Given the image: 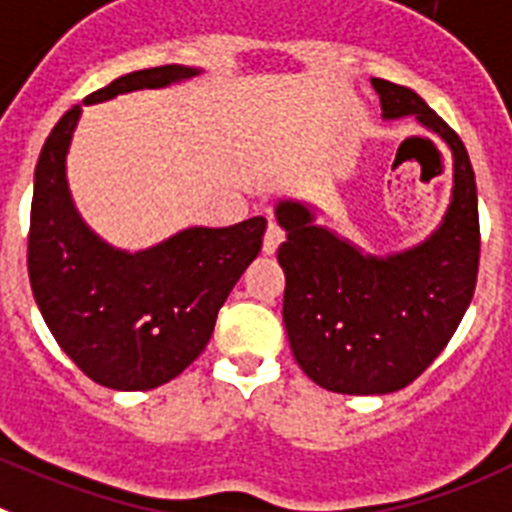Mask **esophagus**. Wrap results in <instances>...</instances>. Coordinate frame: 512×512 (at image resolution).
Instances as JSON below:
<instances>
[{
	"instance_id": "34e87169",
	"label": "esophagus",
	"mask_w": 512,
	"mask_h": 512,
	"mask_svg": "<svg viewBox=\"0 0 512 512\" xmlns=\"http://www.w3.org/2000/svg\"><path fill=\"white\" fill-rule=\"evenodd\" d=\"M280 242H283V232H280L278 224H267V232H265V239H262V252L265 255H275L280 247Z\"/></svg>"
}]
</instances>
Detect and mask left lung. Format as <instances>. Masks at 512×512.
Returning a JSON list of instances; mask_svg holds the SVG:
<instances>
[{"instance_id": "left-lung-1", "label": "left lung", "mask_w": 512, "mask_h": 512, "mask_svg": "<svg viewBox=\"0 0 512 512\" xmlns=\"http://www.w3.org/2000/svg\"><path fill=\"white\" fill-rule=\"evenodd\" d=\"M382 119L416 117L451 155V199L418 245L365 252L319 224L324 211L280 199L285 232L283 321L290 352L316 385L342 395H388L441 354L474 296L480 265L477 183L467 147L413 89L372 78Z\"/></svg>"}]
</instances>
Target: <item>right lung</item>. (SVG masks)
Returning a JSON list of instances; mask_svg holds the SVG:
<instances>
[{"mask_svg": "<svg viewBox=\"0 0 512 512\" xmlns=\"http://www.w3.org/2000/svg\"><path fill=\"white\" fill-rule=\"evenodd\" d=\"M201 73L170 63L117 78L63 114L35 165L27 239L32 296L58 347L104 388L153 390L181 375L206 349L216 313L260 255L265 216L188 227L130 252L101 239L73 204L66 158L84 107Z\"/></svg>", "mask_w": 512, "mask_h": 512, "instance_id": "right-lung-1", "label": "right lung"}]
</instances>
